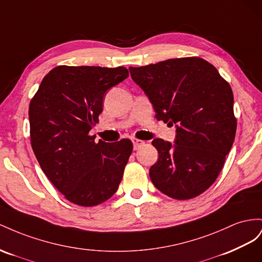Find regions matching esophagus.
<instances>
[{
	"instance_id": "1",
	"label": "esophagus",
	"mask_w": 262,
	"mask_h": 262,
	"mask_svg": "<svg viewBox=\"0 0 262 262\" xmlns=\"http://www.w3.org/2000/svg\"><path fill=\"white\" fill-rule=\"evenodd\" d=\"M133 141V146H134V150H137V149H139L141 146H143L145 144L144 140H140V139H136L134 138L132 139Z\"/></svg>"
}]
</instances>
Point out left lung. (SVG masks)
Wrapping results in <instances>:
<instances>
[{"label": "left lung", "instance_id": "left-lung-1", "mask_svg": "<svg viewBox=\"0 0 262 262\" xmlns=\"http://www.w3.org/2000/svg\"><path fill=\"white\" fill-rule=\"evenodd\" d=\"M128 69L152 104L157 119L176 126L173 144L152 140L159 154L149 170L154 185L177 200L198 196L219 177L235 139L229 84L214 66L198 57Z\"/></svg>", "mask_w": 262, "mask_h": 262}]
</instances>
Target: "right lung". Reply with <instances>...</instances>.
Segmentation results:
<instances>
[{
	"label": "right lung",
	"mask_w": 262,
	"mask_h": 262,
	"mask_svg": "<svg viewBox=\"0 0 262 262\" xmlns=\"http://www.w3.org/2000/svg\"><path fill=\"white\" fill-rule=\"evenodd\" d=\"M128 76L124 67L60 66L42 79L31 101L34 154L50 182L74 204H101L122 181L132 141L96 144L89 132L99 122L104 94Z\"/></svg>",
	"instance_id": "1"
}]
</instances>
